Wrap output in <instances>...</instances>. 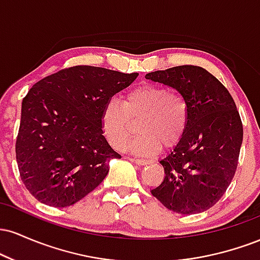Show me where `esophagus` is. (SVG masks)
I'll return each mask as SVG.
<instances>
[{"label": "esophagus", "mask_w": 260, "mask_h": 260, "mask_svg": "<svg viewBox=\"0 0 260 260\" xmlns=\"http://www.w3.org/2000/svg\"><path fill=\"white\" fill-rule=\"evenodd\" d=\"M132 161L137 165H148V164H150V160L147 159H132Z\"/></svg>", "instance_id": "34e87169"}]
</instances>
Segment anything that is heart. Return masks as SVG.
<instances>
[{
    "label": "heart",
    "instance_id": "obj_1",
    "mask_svg": "<svg viewBox=\"0 0 260 260\" xmlns=\"http://www.w3.org/2000/svg\"><path fill=\"white\" fill-rule=\"evenodd\" d=\"M134 124L138 136L128 147L133 154L153 155L160 145L175 147L187 129L186 100L165 88L144 84L128 92L122 104L111 100L104 107L101 129L112 148H124Z\"/></svg>",
    "mask_w": 260,
    "mask_h": 260
}]
</instances>
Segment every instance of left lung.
Here are the masks:
<instances>
[{"instance_id":"1","label":"left lung","mask_w":260,"mask_h":260,"mask_svg":"<svg viewBox=\"0 0 260 260\" xmlns=\"http://www.w3.org/2000/svg\"><path fill=\"white\" fill-rule=\"evenodd\" d=\"M145 78L171 86L186 100L188 124L174 150L160 161L165 178L151 194L178 214L216 204L237 170L243 127L228 89L204 68L177 66Z\"/></svg>"}]
</instances>
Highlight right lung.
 <instances>
[{"label":"right lung","instance_id":"1","mask_svg":"<svg viewBox=\"0 0 260 260\" xmlns=\"http://www.w3.org/2000/svg\"><path fill=\"white\" fill-rule=\"evenodd\" d=\"M138 73L74 66L32 85L22 103L16 157L20 178L39 202L73 205L109 174V161L121 155L103 129L104 107Z\"/></svg>","mask_w":260,"mask_h":260}]
</instances>
